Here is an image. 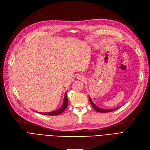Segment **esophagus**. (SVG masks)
I'll list each match as a JSON object with an SVG mask.
<instances>
[{"instance_id": "obj_1", "label": "esophagus", "mask_w": 150, "mask_h": 150, "mask_svg": "<svg viewBox=\"0 0 150 150\" xmlns=\"http://www.w3.org/2000/svg\"><path fill=\"white\" fill-rule=\"evenodd\" d=\"M77 79H78L79 80H81V81H84L85 80V76L83 75H78L77 76Z\"/></svg>"}]
</instances>
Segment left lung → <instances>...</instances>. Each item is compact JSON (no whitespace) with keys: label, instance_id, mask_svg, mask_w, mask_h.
I'll list each match as a JSON object with an SVG mask.
<instances>
[{"label":"left lung","instance_id":"8db88e82","mask_svg":"<svg viewBox=\"0 0 150 150\" xmlns=\"http://www.w3.org/2000/svg\"><path fill=\"white\" fill-rule=\"evenodd\" d=\"M89 100H90V102H91V105L92 106V107L95 109L96 111H97V112H112V111H115V110L118 109L120 108H115V109H101V108H98V106H97L95 104H94L93 103V101L91 99V98L90 97V96H89Z\"/></svg>","mask_w":150,"mask_h":150}]
</instances>
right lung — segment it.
Returning <instances> with one entry per match:
<instances>
[{
	"label": "right lung",
	"instance_id": "right-lung-1",
	"mask_svg": "<svg viewBox=\"0 0 150 150\" xmlns=\"http://www.w3.org/2000/svg\"><path fill=\"white\" fill-rule=\"evenodd\" d=\"M67 105H68V100H67V93L66 92L64 94L63 103H62V106L59 109L55 110V111L50 112H38V113H40V114H44V115H58L61 114V113H62L64 111V110L66 109V108L67 106Z\"/></svg>",
	"mask_w": 150,
	"mask_h": 150
}]
</instances>
